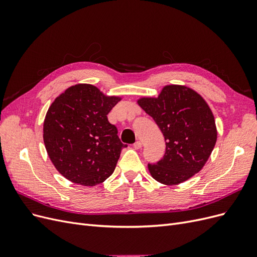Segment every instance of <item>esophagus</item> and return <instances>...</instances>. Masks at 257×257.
<instances>
[{
	"instance_id": "obj_1",
	"label": "esophagus",
	"mask_w": 257,
	"mask_h": 257,
	"mask_svg": "<svg viewBox=\"0 0 257 257\" xmlns=\"http://www.w3.org/2000/svg\"><path fill=\"white\" fill-rule=\"evenodd\" d=\"M133 147L135 148V149H141V148L143 147V144H142V142H136L134 145H133Z\"/></svg>"
}]
</instances>
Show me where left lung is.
Segmentation results:
<instances>
[{"instance_id":"left-lung-1","label":"left lung","mask_w":257,"mask_h":257,"mask_svg":"<svg viewBox=\"0 0 257 257\" xmlns=\"http://www.w3.org/2000/svg\"><path fill=\"white\" fill-rule=\"evenodd\" d=\"M138 105L152 116L164 135L163 159L148 164L155 180L182 183L204 167L216 143L214 116L206 100L184 85H166L160 95L142 97Z\"/></svg>"}]
</instances>
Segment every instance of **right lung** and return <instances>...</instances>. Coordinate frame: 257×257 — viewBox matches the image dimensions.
Here are the masks:
<instances>
[{"instance_id":"add662e5","label":"right lung","mask_w":257,"mask_h":257,"mask_svg":"<svg viewBox=\"0 0 257 257\" xmlns=\"http://www.w3.org/2000/svg\"><path fill=\"white\" fill-rule=\"evenodd\" d=\"M120 99L106 96L92 84L79 83L66 89L49 107L44 144L52 164L67 180L94 186L113 173L126 145L107 114Z\"/></svg>"}]
</instances>
